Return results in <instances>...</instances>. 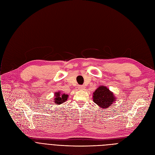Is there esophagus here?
Segmentation results:
<instances>
[{"label": "esophagus", "mask_w": 155, "mask_h": 155, "mask_svg": "<svg viewBox=\"0 0 155 155\" xmlns=\"http://www.w3.org/2000/svg\"><path fill=\"white\" fill-rule=\"evenodd\" d=\"M85 85H81L79 88H80V90H83V89H84V88H85Z\"/></svg>", "instance_id": "obj_1"}]
</instances>
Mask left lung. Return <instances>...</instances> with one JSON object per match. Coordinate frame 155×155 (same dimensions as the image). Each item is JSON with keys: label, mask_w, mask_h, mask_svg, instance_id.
<instances>
[{"label": "left lung", "mask_w": 155, "mask_h": 155, "mask_svg": "<svg viewBox=\"0 0 155 155\" xmlns=\"http://www.w3.org/2000/svg\"><path fill=\"white\" fill-rule=\"evenodd\" d=\"M116 97L107 87L101 85L93 93V101L101 109L109 108L112 106Z\"/></svg>", "instance_id": "left-lung-1"}]
</instances>
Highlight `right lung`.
Listing matches in <instances>:
<instances>
[{"mask_svg":"<svg viewBox=\"0 0 155 155\" xmlns=\"http://www.w3.org/2000/svg\"><path fill=\"white\" fill-rule=\"evenodd\" d=\"M54 102L57 104V105H60L63 102H64L65 101H67V100L68 99V95L67 94H63L61 92H55L54 93Z\"/></svg>","mask_w":155,"mask_h":155,"instance_id":"1","label":"right lung"}]
</instances>
